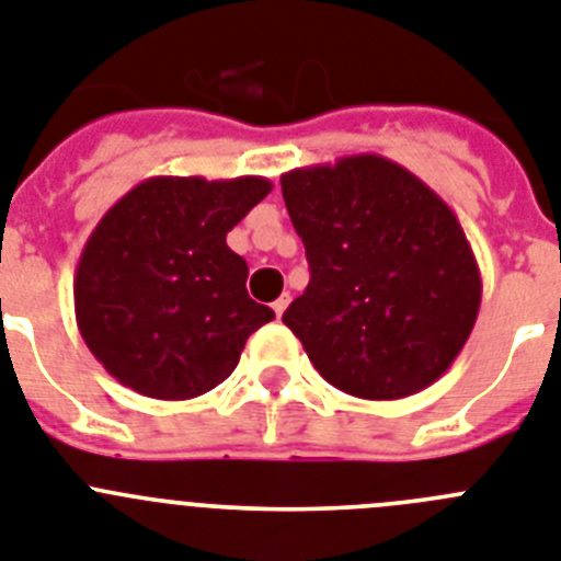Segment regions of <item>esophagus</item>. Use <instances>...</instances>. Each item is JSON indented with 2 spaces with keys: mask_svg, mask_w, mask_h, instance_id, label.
Wrapping results in <instances>:
<instances>
[{
  "mask_svg": "<svg viewBox=\"0 0 561 561\" xmlns=\"http://www.w3.org/2000/svg\"><path fill=\"white\" fill-rule=\"evenodd\" d=\"M286 306H289V295H280V298H277L275 304H272V309H275L277 318H280V314L286 312Z\"/></svg>",
  "mask_w": 561,
  "mask_h": 561,
  "instance_id": "obj_1",
  "label": "esophagus"
}]
</instances>
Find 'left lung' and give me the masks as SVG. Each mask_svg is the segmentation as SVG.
<instances>
[{
    "mask_svg": "<svg viewBox=\"0 0 561 561\" xmlns=\"http://www.w3.org/2000/svg\"><path fill=\"white\" fill-rule=\"evenodd\" d=\"M309 286L284 312L320 377L363 400L417 394L466 346L480 266L457 215L375 152L280 175Z\"/></svg>",
    "mask_w": 561,
    "mask_h": 561,
    "instance_id": "8db88e82",
    "label": "left lung"
}]
</instances>
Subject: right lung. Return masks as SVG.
<instances>
[{"instance_id":"add662e5","label":"right lung","mask_w":561,"mask_h":561,"mask_svg":"<svg viewBox=\"0 0 561 561\" xmlns=\"http://www.w3.org/2000/svg\"><path fill=\"white\" fill-rule=\"evenodd\" d=\"M261 175H156L95 224L73 280L79 332L122 386L193 400L234 371L247 337L275 318L247 295L227 232L270 195Z\"/></svg>"}]
</instances>
